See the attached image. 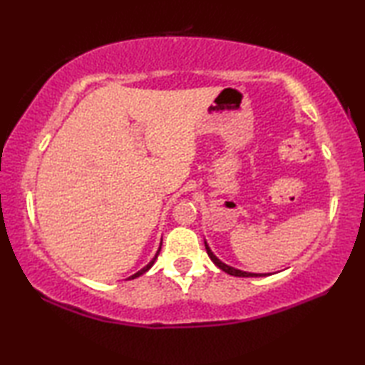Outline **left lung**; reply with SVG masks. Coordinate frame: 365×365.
Here are the masks:
<instances>
[{
  "mask_svg": "<svg viewBox=\"0 0 365 365\" xmlns=\"http://www.w3.org/2000/svg\"><path fill=\"white\" fill-rule=\"evenodd\" d=\"M205 250H207L208 257L212 259V262L215 263V265L218 267V268H221V269L224 271V273H227V274H230V276H238V277H260V276H268V274H263V273H247V271L234 268V267L227 265V263L221 262V260H220L218 257H216V255L213 254V251L210 250V246L207 245V242H205Z\"/></svg>",
  "mask_w": 365,
  "mask_h": 365,
  "instance_id": "left-lung-1",
  "label": "left lung"
}]
</instances>
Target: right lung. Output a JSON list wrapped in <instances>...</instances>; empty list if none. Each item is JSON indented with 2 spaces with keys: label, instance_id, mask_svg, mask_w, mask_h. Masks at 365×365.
I'll return each mask as SVG.
<instances>
[{
  "label": "right lung",
  "instance_id": "obj_1",
  "mask_svg": "<svg viewBox=\"0 0 365 365\" xmlns=\"http://www.w3.org/2000/svg\"><path fill=\"white\" fill-rule=\"evenodd\" d=\"M161 242H163V240H161ZM160 251H161V243H160V247H158V251H157V254H155L153 255V259L149 262V263H147V265L144 267V268H141V269H139L138 271V273H135L133 276H130L128 279H135V277H139V276H141V274H144L145 273V271H149L152 267H153V263H155V260H157V257H158V254H160Z\"/></svg>",
  "mask_w": 365,
  "mask_h": 365
}]
</instances>
